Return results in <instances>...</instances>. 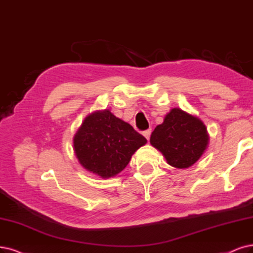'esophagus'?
Wrapping results in <instances>:
<instances>
[{
    "mask_svg": "<svg viewBox=\"0 0 253 253\" xmlns=\"http://www.w3.org/2000/svg\"><path fill=\"white\" fill-rule=\"evenodd\" d=\"M151 132H152L151 129H147V130H145V131L143 132V134H144V136H145L147 139H149V138H150Z\"/></svg>",
    "mask_w": 253,
    "mask_h": 253,
    "instance_id": "1",
    "label": "esophagus"
}]
</instances>
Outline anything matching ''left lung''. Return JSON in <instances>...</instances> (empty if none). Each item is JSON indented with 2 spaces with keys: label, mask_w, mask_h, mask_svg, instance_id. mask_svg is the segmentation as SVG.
<instances>
[{
  "label": "left lung",
  "mask_w": 253,
  "mask_h": 253,
  "mask_svg": "<svg viewBox=\"0 0 253 253\" xmlns=\"http://www.w3.org/2000/svg\"><path fill=\"white\" fill-rule=\"evenodd\" d=\"M150 143L172 167L189 168L197 162L209 144L203 122L179 108H173L164 123L156 126Z\"/></svg>",
  "instance_id": "1"
}]
</instances>
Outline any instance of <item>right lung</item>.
I'll return each mask as SVG.
<instances>
[{"instance_id":"obj_1","label":"right lung","mask_w":253,"mask_h":253,"mask_svg":"<svg viewBox=\"0 0 253 253\" xmlns=\"http://www.w3.org/2000/svg\"><path fill=\"white\" fill-rule=\"evenodd\" d=\"M146 143L131 125L105 109L83 121L74 136V150L83 168L108 178L124 170L132 154Z\"/></svg>"}]
</instances>
